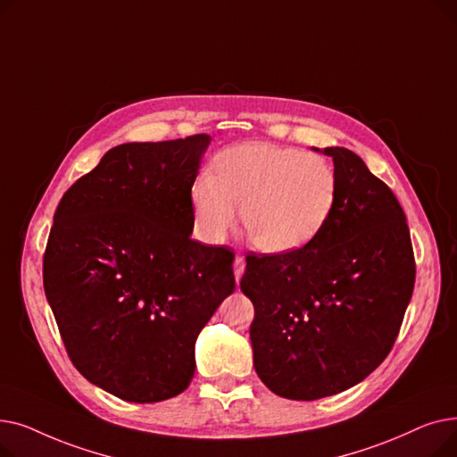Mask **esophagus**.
I'll use <instances>...</instances> for the list:
<instances>
[{
	"instance_id": "esophagus-1",
	"label": "esophagus",
	"mask_w": 457,
	"mask_h": 457,
	"mask_svg": "<svg viewBox=\"0 0 457 457\" xmlns=\"http://www.w3.org/2000/svg\"><path fill=\"white\" fill-rule=\"evenodd\" d=\"M245 267H246V261H245V257L237 255V257H235V262H233V272H235V279H237V283H238V279H241V276H243V272H245Z\"/></svg>"
}]
</instances>
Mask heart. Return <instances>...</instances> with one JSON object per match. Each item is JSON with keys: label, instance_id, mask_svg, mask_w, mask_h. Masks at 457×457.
<instances>
[{"label": "heart", "instance_id": "obj_1", "mask_svg": "<svg viewBox=\"0 0 457 457\" xmlns=\"http://www.w3.org/2000/svg\"><path fill=\"white\" fill-rule=\"evenodd\" d=\"M214 168L216 176L204 174L192 187L196 224L209 241L224 238L243 207V226L261 252L291 253L320 231L337 196L333 166L296 148L238 144Z\"/></svg>", "mask_w": 457, "mask_h": 457}]
</instances>
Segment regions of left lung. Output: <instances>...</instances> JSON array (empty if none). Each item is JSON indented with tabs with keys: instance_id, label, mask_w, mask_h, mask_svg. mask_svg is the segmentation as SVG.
Listing matches in <instances>:
<instances>
[{
	"instance_id": "obj_1",
	"label": "left lung",
	"mask_w": 457,
	"mask_h": 457,
	"mask_svg": "<svg viewBox=\"0 0 457 457\" xmlns=\"http://www.w3.org/2000/svg\"><path fill=\"white\" fill-rule=\"evenodd\" d=\"M333 159L337 196L320 231L291 253L248 255L253 367L289 400L343 393L391 352L415 285L410 228L393 190L353 152Z\"/></svg>"
}]
</instances>
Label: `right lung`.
<instances>
[{
  "label": "right lung",
  "instance_id": "right-lung-1",
  "mask_svg": "<svg viewBox=\"0 0 457 457\" xmlns=\"http://www.w3.org/2000/svg\"><path fill=\"white\" fill-rule=\"evenodd\" d=\"M209 144H120L54 216L44 291L62 343L90 383L126 402L188 387L198 335L235 291V255L190 237V190Z\"/></svg>",
  "mask_w": 457,
  "mask_h": 457
}]
</instances>
